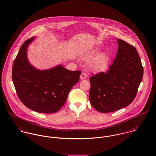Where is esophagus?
<instances>
[{
  "label": "esophagus",
  "mask_w": 156,
  "mask_h": 156,
  "mask_svg": "<svg viewBox=\"0 0 156 156\" xmlns=\"http://www.w3.org/2000/svg\"><path fill=\"white\" fill-rule=\"evenodd\" d=\"M86 76H86V74H85V73H82L81 74L80 76V78L81 80H83V79H85L86 78Z\"/></svg>",
  "instance_id": "esophagus-1"
}]
</instances>
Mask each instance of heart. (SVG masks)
<instances>
[{
  "mask_svg": "<svg viewBox=\"0 0 156 156\" xmlns=\"http://www.w3.org/2000/svg\"><path fill=\"white\" fill-rule=\"evenodd\" d=\"M99 52V49L96 48L91 51L86 57L85 59H90L96 56ZM109 62V56L107 53H101L98 56L95 57L92 61L90 62V68L93 71L96 72L104 71L105 70L108 65Z\"/></svg>",
  "mask_w": 156,
  "mask_h": 156,
  "instance_id": "obj_1",
  "label": "heart"
}]
</instances>
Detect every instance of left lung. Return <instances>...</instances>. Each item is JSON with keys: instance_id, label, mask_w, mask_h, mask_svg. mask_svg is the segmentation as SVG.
<instances>
[{"instance_id": "left-lung-1", "label": "left lung", "mask_w": 156, "mask_h": 156, "mask_svg": "<svg viewBox=\"0 0 156 156\" xmlns=\"http://www.w3.org/2000/svg\"><path fill=\"white\" fill-rule=\"evenodd\" d=\"M116 40L119 48L109 70L90 77V102L100 113L113 112L129 105L135 99L143 77L136 48L123 40Z\"/></svg>"}]
</instances>
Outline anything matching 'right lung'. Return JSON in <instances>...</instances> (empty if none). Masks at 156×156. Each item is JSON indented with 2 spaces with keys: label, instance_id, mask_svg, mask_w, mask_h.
I'll return each instance as SVG.
<instances>
[{
  "label": "right lung",
  "instance_id": "1",
  "mask_svg": "<svg viewBox=\"0 0 156 156\" xmlns=\"http://www.w3.org/2000/svg\"><path fill=\"white\" fill-rule=\"evenodd\" d=\"M34 37L21 46L12 66V77L16 94L27 108L41 113H54L66 103L73 86L79 80L81 71H70L59 65L39 70L28 62L27 48Z\"/></svg>",
  "mask_w": 156,
  "mask_h": 156
}]
</instances>
